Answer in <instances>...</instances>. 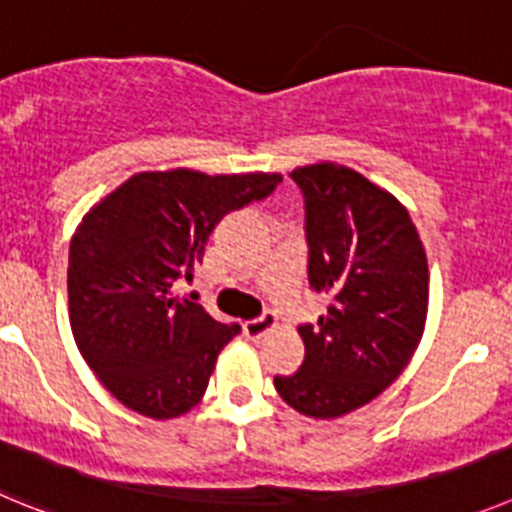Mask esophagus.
I'll return each mask as SVG.
<instances>
[{"instance_id":"34e87169","label":"esophagus","mask_w":512,"mask_h":512,"mask_svg":"<svg viewBox=\"0 0 512 512\" xmlns=\"http://www.w3.org/2000/svg\"><path fill=\"white\" fill-rule=\"evenodd\" d=\"M275 324H278V316H275V311L265 308V311H262L257 319L245 321V326H242V329H245L247 339H260V336H265Z\"/></svg>"}]
</instances>
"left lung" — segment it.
Returning a JSON list of instances; mask_svg holds the SVG:
<instances>
[{
    "mask_svg": "<svg viewBox=\"0 0 512 512\" xmlns=\"http://www.w3.org/2000/svg\"><path fill=\"white\" fill-rule=\"evenodd\" d=\"M303 196L308 288L329 298L301 324L298 372L275 375L280 398L311 418H336L388 388L411 362L428 306V265L416 224L388 191L344 165L290 173Z\"/></svg>",
    "mask_w": 512,
    "mask_h": 512,
    "instance_id": "obj_1",
    "label": "left lung"
}]
</instances>
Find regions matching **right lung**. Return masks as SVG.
<instances>
[{"instance_id":"right-lung-1","label":"right lung","mask_w":512,"mask_h":512,"mask_svg":"<svg viewBox=\"0 0 512 512\" xmlns=\"http://www.w3.org/2000/svg\"><path fill=\"white\" fill-rule=\"evenodd\" d=\"M278 173H137L84 216L68 255L76 344L109 393L147 418H176L206 393L216 357L239 324L176 296L214 227L267 199Z\"/></svg>"}]
</instances>
